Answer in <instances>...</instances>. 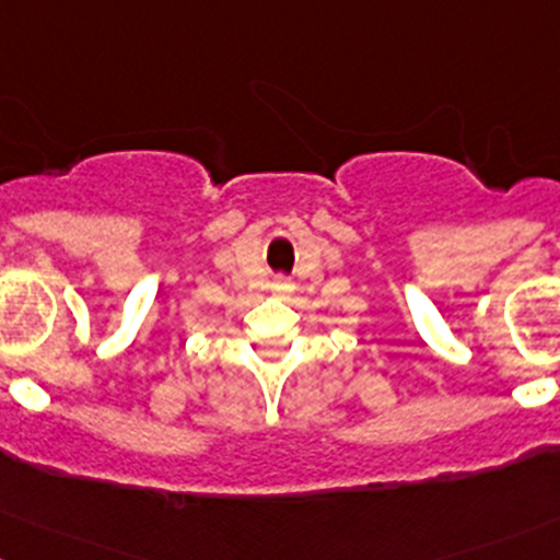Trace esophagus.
Returning <instances> with one entry per match:
<instances>
[{
	"label": "esophagus",
	"instance_id": "1",
	"mask_svg": "<svg viewBox=\"0 0 560 560\" xmlns=\"http://www.w3.org/2000/svg\"><path fill=\"white\" fill-rule=\"evenodd\" d=\"M272 288H275V293H278V296H288V293L293 291V282L288 278H278V280H275Z\"/></svg>",
	"mask_w": 560,
	"mask_h": 560
}]
</instances>
